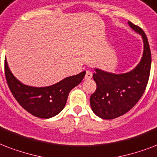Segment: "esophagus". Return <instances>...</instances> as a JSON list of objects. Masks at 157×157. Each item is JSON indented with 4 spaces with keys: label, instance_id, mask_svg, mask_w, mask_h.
Listing matches in <instances>:
<instances>
[{
    "label": "esophagus",
    "instance_id": "obj_1",
    "mask_svg": "<svg viewBox=\"0 0 157 157\" xmlns=\"http://www.w3.org/2000/svg\"><path fill=\"white\" fill-rule=\"evenodd\" d=\"M92 73L90 72V71H87L86 72V75H85V78L86 79H90V78H92Z\"/></svg>",
    "mask_w": 157,
    "mask_h": 157
}]
</instances>
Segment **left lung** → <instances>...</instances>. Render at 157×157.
Returning a JSON list of instances; mask_svg holds the SVG:
<instances>
[{"mask_svg":"<svg viewBox=\"0 0 157 157\" xmlns=\"http://www.w3.org/2000/svg\"><path fill=\"white\" fill-rule=\"evenodd\" d=\"M128 25L143 37L144 48L139 64L125 74L115 75L95 69L92 75L97 89L91 95L90 104L92 111L104 120H112L131 110L142 98L149 79L151 56L147 37L140 27L130 21Z\"/></svg>","mask_w":157,"mask_h":157,"instance_id":"obj_1","label":"left lung"}]
</instances>
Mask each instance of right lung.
<instances>
[{
  "label": "right lung",
  "mask_w": 157,
  "mask_h": 157,
  "mask_svg": "<svg viewBox=\"0 0 157 157\" xmlns=\"http://www.w3.org/2000/svg\"><path fill=\"white\" fill-rule=\"evenodd\" d=\"M85 74L83 71L65 78L48 87H31L22 83L14 77L5 59L6 78L14 98L28 112L42 119L53 117L64 109L69 93L82 82Z\"/></svg>",
  "instance_id": "add662e5"
}]
</instances>
